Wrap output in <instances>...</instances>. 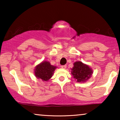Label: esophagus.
Instances as JSON below:
<instances>
[{
    "mask_svg": "<svg viewBox=\"0 0 120 120\" xmlns=\"http://www.w3.org/2000/svg\"><path fill=\"white\" fill-rule=\"evenodd\" d=\"M61 68L63 69H65L66 68H67V65H61Z\"/></svg>",
    "mask_w": 120,
    "mask_h": 120,
    "instance_id": "1",
    "label": "esophagus"
}]
</instances>
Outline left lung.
Instances as JSON below:
<instances>
[{
    "label": "left lung",
    "mask_w": 120,
    "mask_h": 120,
    "mask_svg": "<svg viewBox=\"0 0 120 120\" xmlns=\"http://www.w3.org/2000/svg\"><path fill=\"white\" fill-rule=\"evenodd\" d=\"M71 73L77 82L83 83L87 82L91 77L93 71L88 65L81 61L74 62L71 69Z\"/></svg>",
    "instance_id": "left-lung-1"
}]
</instances>
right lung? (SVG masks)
Returning a JSON list of instances; mask_svg holds the SVG:
<instances>
[{
  "instance_id": "1",
  "label": "right lung",
  "mask_w": 120,
  "mask_h": 120,
  "mask_svg": "<svg viewBox=\"0 0 120 120\" xmlns=\"http://www.w3.org/2000/svg\"><path fill=\"white\" fill-rule=\"evenodd\" d=\"M57 67L50 64L49 61H43L35 67L34 75L38 79L48 81L52 77Z\"/></svg>"
}]
</instances>
